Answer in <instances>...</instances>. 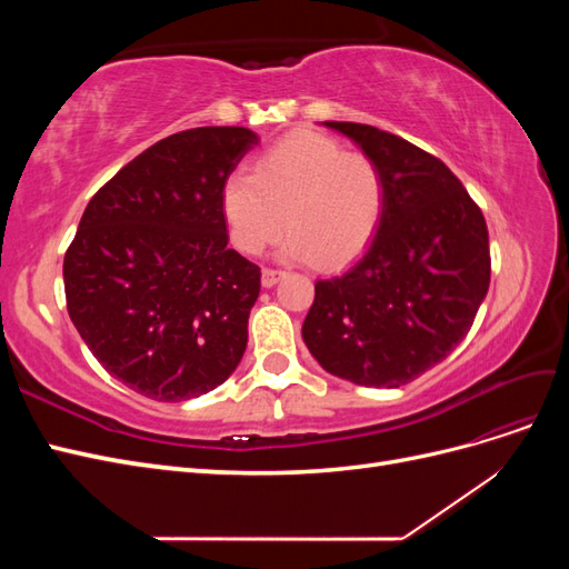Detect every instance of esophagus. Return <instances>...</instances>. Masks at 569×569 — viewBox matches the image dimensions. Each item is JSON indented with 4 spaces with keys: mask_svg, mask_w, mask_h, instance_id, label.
<instances>
[{
    "mask_svg": "<svg viewBox=\"0 0 569 569\" xmlns=\"http://www.w3.org/2000/svg\"><path fill=\"white\" fill-rule=\"evenodd\" d=\"M282 270H274V268H263V272H261V284L263 287H274L280 282V278H282Z\"/></svg>",
    "mask_w": 569,
    "mask_h": 569,
    "instance_id": "obj_1",
    "label": "esophagus"
}]
</instances>
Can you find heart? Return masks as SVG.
<instances>
[{
  "mask_svg": "<svg viewBox=\"0 0 569 569\" xmlns=\"http://www.w3.org/2000/svg\"><path fill=\"white\" fill-rule=\"evenodd\" d=\"M387 187L366 153H347L332 137L299 130L266 149L249 170H234L220 189L232 244L261 253L287 228L282 251L313 258L325 270L363 253L382 226Z\"/></svg>",
  "mask_w": 569,
  "mask_h": 569,
  "instance_id": "obj_1",
  "label": "heart"
}]
</instances>
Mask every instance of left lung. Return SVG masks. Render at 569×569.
I'll return each instance as SVG.
<instances>
[{
    "mask_svg": "<svg viewBox=\"0 0 569 569\" xmlns=\"http://www.w3.org/2000/svg\"><path fill=\"white\" fill-rule=\"evenodd\" d=\"M382 170V226L356 266L316 282L301 335L330 372L363 387H401L470 332L491 280L487 220L432 153L363 123L325 120Z\"/></svg>",
    "mask_w": 569,
    "mask_h": 569,
    "instance_id": "1",
    "label": "left lung"
}]
</instances>
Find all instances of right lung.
Segmentation results:
<instances>
[{"instance_id":"obj_1","label":"right lung","mask_w":569,"mask_h":569,"mask_svg":"<svg viewBox=\"0 0 569 569\" xmlns=\"http://www.w3.org/2000/svg\"><path fill=\"white\" fill-rule=\"evenodd\" d=\"M256 144L249 128L166 137L90 199L66 251L76 330L147 399H197L244 356L261 268L228 247L220 189Z\"/></svg>"}]
</instances>
